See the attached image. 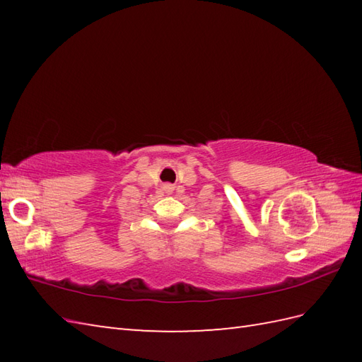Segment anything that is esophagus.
Listing matches in <instances>:
<instances>
[{
    "instance_id": "1",
    "label": "esophagus",
    "mask_w": 362,
    "mask_h": 362,
    "mask_svg": "<svg viewBox=\"0 0 362 362\" xmlns=\"http://www.w3.org/2000/svg\"><path fill=\"white\" fill-rule=\"evenodd\" d=\"M166 188H168V189H171V187H166Z\"/></svg>"
}]
</instances>
